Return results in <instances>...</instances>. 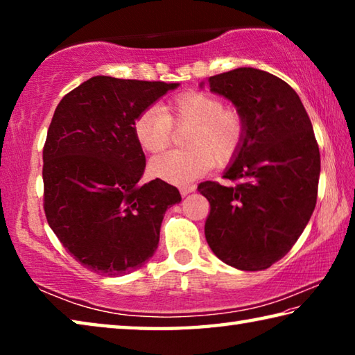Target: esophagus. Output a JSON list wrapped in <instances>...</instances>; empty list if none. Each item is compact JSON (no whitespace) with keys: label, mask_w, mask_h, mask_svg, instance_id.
Returning <instances> with one entry per match:
<instances>
[{"label":"esophagus","mask_w":355,"mask_h":355,"mask_svg":"<svg viewBox=\"0 0 355 355\" xmlns=\"http://www.w3.org/2000/svg\"><path fill=\"white\" fill-rule=\"evenodd\" d=\"M196 191V186H183V188H180V194H182L183 197H186L188 194H191V192Z\"/></svg>","instance_id":"34e87169"}]
</instances>
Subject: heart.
Returning a JSON list of instances; mask_svg holds the SVG:
<instances>
[{
  "label": "heart",
  "mask_w": 355,
  "mask_h": 355,
  "mask_svg": "<svg viewBox=\"0 0 355 355\" xmlns=\"http://www.w3.org/2000/svg\"><path fill=\"white\" fill-rule=\"evenodd\" d=\"M172 127H189L186 150L169 152L150 161V172L166 183L186 186L235 158L244 139V119L224 107L213 94L189 91L163 106L142 111L133 122V135L147 153H158L171 144Z\"/></svg>",
  "instance_id": "1"
}]
</instances>
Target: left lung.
<instances>
[{
    "instance_id": "1",
    "label": "left lung",
    "mask_w": 355,
    "mask_h": 355,
    "mask_svg": "<svg viewBox=\"0 0 355 355\" xmlns=\"http://www.w3.org/2000/svg\"><path fill=\"white\" fill-rule=\"evenodd\" d=\"M208 84L243 116L244 139L224 172L236 184H199L211 208L207 243L228 266L263 271L290 252L315 209L321 158L313 127L294 89L268 71L239 67Z\"/></svg>"
}]
</instances>
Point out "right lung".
<instances>
[{
    "instance_id": "right-lung-1",
    "label": "right lung",
    "mask_w": 355,
    "mask_h": 355,
    "mask_svg": "<svg viewBox=\"0 0 355 355\" xmlns=\"http://www.w3.org/2000/svg\"><path fill=\"white\" fill-rule=\"evenodd\" d=\"M178 83L92 76L59 101L44 147V209L65 250L89 271L139 269L159 243L175 186L139 180L146 155L133 122Z\"/></svg>"
}]
</instances>
